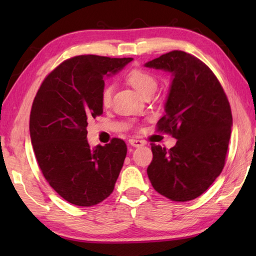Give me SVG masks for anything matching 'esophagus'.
Wrapping results in <instances>:
<instances>
[{
    "instance_id": "1",
    "label": "esophagus",
    "mask_w": 256,
    "mask_h": 256,
    "mask_svg": "<svg viewBox=\"0 0 256 256\" xmlns=\"http://www.w3.org/2000/svg\"><path fill=\"white\" fill-rule=\"evenodd\" d=\"M128 144H131L134 148H140V146H144V141H141V140H136V138H130L128 140Z\"/></svg>"
}]
</instances>
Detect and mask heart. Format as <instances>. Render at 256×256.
I'll use <instances>...</instances> for the list:
<instances>
[{"label": "heart", "mask_w": 256, "mask_h": 256, "mask_svg": "<svg viewBox=\"0 0 256 256\" xmlns=\"http://www.w3.org/2000/svg\"><path fill=\"white\" fill-rule=\"evenodd\" d=\"M125 80H126L130 86H132L136 92L144 96L146 94L149 92H152L157 88V81L150 74V73L146 72L141 68H133V70L128 71L125 76ZM112 86H104L100 94V100L102 106L108 107L112 102Z\"/></svg>", "instance_id": "heart-1"}]
</instances>
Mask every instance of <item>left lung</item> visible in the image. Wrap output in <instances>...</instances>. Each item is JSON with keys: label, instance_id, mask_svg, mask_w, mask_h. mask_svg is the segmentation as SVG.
Returning a JSON list of instances; mask_svg holds the SVG:
<instances>
[{"label": "left lung", "instance_id": "left-lung-1", "mask_svg": "<svg viewBox=\"0 0 256 256\" xmlns=\"http://www.w3.org/2000/svg\"><path fill=\"white\" fill-rule=\"evenodd\" d=\"M144 66L172 73L166 114L157 125L177 138L170 150L151 144L148 177L172 201L194 200L222 172L232 126L230 105L214 72L196 56L172 50Z\"/></svg>", "mask_w": 256, "mask_h": 256}]
</instances>
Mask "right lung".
I'll return each instance as SVG.
<instances>
[{"instance_id":"1","label":"right lung","mask_w":256,"mask_h":256,"mask_svg":"<svg viewBox=\"0 0 256 256\" xmlns=\"http://www.w3.org/2000/svg\"><path fill=\"white\" fill-rule=\"evenodd\" d=\"M132 60L80 55L64 60L45 78L34 99L29 131L38 166L54 190L72 204H98L114 190L126 144L115 138L90 148L86 126L102 114L104 76Z\"/></svg>"}]
</instances>
